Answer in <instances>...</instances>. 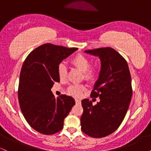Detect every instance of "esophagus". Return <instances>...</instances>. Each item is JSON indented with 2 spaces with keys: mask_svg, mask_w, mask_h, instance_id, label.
<instances>
[{
  "mask_svg": "<svg viewBox=\"0 0 151 151\" xmlns=\"http://www.w3.org/2000/svg\"><path fill=\"white\" fill-rule=\"evenodd\" d=\"M75 101H76V104H81V100L78 99H76Z\"/></svg>",
  "mask_w": 151,
  "mask_h": 151,
  "instance_id": "34e87169",
  "label": "esophagus"
}]
</instances>
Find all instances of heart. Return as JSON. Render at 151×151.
<instances>
[{
  "instance_id": "b5f03b06",
  "label": "heart",
  "mask_w": 151,
  "mask_h": 151,
  "mask_svg": "<svg viewBox=\"0 0 151 151\" xmlns=\"http://www.w3.org/2000/svg\"><path fill=\"white\" fill-rule=\"evenodd\" d=\"M71 63L74 66H75L81 72H83L84 77L85 78L86 80H91L94 77L95 74H96V69L94 67H90V60L87 57L79 54V55H75L72 58ZM58 73L59 78L61 80H64V79H66L67 74V69L65 65L62 63L58 66ZM84 89H85V87L83 85L74 84V85H72L69 88L68 91L72 96H79Z\"/></svg>"
}]
</instances>
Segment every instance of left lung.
I'll use <instances>...</instances> for the list:
<instances>
[{
	"instance_id": "left-lung-1",
	"label": "left lung",
	"mask_w": 151,
	"mask_h": 151,
	"mask_svg": "<svg viewBox=\"0 0 151 151\" xmlns=\"http://www.w3.org/2000/svg\"><path fill=\"white\" fill-rule=\"evenodd\" d=\"M97 56L101 70L93 86L91 97H99L96 105L88 99L81 101V131L93 138L111 134L124 120L132 97L131 74L125 59L111 47L85 50Z\"/></svg>"
}]
</instances>
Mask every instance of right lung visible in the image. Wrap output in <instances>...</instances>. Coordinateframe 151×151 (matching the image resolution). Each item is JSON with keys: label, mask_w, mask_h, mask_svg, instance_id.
I'll list each match as a JSON object with an SVG mask.
<instances>
[{"label": "right lung", "mask_w": 151, "mask_h": 151, "mask_svg": "<svg viewBox=\"0 0 151 151\" xmlns=\"http://www.w3.org/2000/svg\"><path fill=\"white\" fill-rule=\"evenodd\" d=\"M77 48L44 44L32 50L22 65L18 86V101L24 117L32 129L52 135L63 128L64 120L75 105L74 98H55L51 89L60 82L58 68L62 60Z\"/></svg>", "instance_id": "right-lung-1"}]
</instances>
